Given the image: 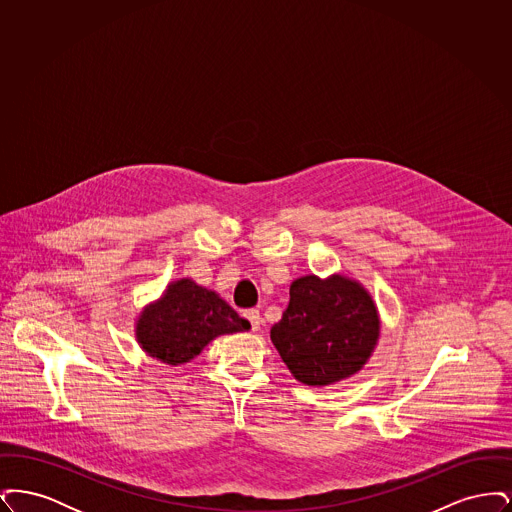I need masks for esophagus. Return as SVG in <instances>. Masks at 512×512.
<instances>
[{
	"label": "esophagus",
	"instance_id": "esophagus-1",
	"mask_svg": "<svg viewBox=\"0 0 512 512\" xmlns=\"http://www.w3.org/2000/svg\"><path fill=\"white\" fill-rule=\"evenodd\" d=\"M244 317L251 322L253 332H257V330L261 328V313H259L257 309H249V311H245Z\"/></svg>",
	"mask_w": 512,
	"mask_h": 512
}]
</instances>
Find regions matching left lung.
Wrapping results in <instances>:
<instances>
[{
	"instance_id": "left-lung-1",
	"label": "left lung",
	"mask_w": 512,
	"mask_h": 512,
	"mask_svg": "<svg viewBox=\"0 0 512 512\" xmlns=\"http://www.w3.org/2000/svg\"><path fill=\"white\" fill-rule=\"evenodd\" d=\"M380 330L376 301L359 280L343 272L305 274L293 280L270 340L297 382L326 388L363 370Z\"/></svg>"
}]
</instances>
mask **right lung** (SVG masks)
I'll return each instance as SVG.
<instances>
[{
  "instance_id": "add662e5",
  "label": "right lung",
  "mask_w": 512,
  "mask_h": 512,
  "mask_svg": "<svg viewBox=\"0 0 512 512\" xmlns=\"http://www.w3.org/2000/svg\"><path fill=\"white\" fill-rule=\"evenodd\" d=\"M249 328V320L219 293L188 276L169 282L159 299L147 303L134 318V336L142 351L169 366L190 363L215 338Z\"/></svg>"
}]
</instances>
